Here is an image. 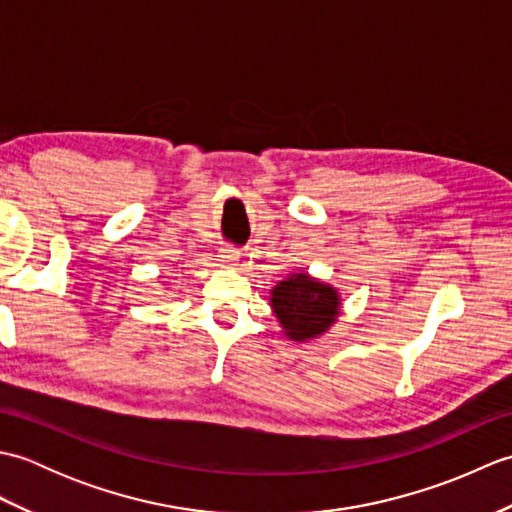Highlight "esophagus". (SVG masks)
<instances>
[{
    "mask_svg": "<svg viewBox=\"0 0 512 512\" xmlns=\"http://www.w3.org/2000/svg\"><path fill=\"white\" fill-rule=\"evenodd\" d=\"M220 262H222L224 266H235V264L239 262V250H235V248H231V246H224V248L220 250Z\"/></svg>",
    "mask_w": 512,
    "mask_h": 512,
    "instance_id": "esophagus-1",
    "label": "esophagus"
}]
</instances>
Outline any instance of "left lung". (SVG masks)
Returning a JSON list of instances; mask_svg holds the SVG:
<instances>
[{
  "instance_id": "8db88e82",
  "label": "left lung",
  "mask_w": 512,
  "mask_h": 512,
  "mask_svg": "<svg viewBox=\"0 0 512 512\" xmlns=\"http://www.w3.org/2000/svg\"><path fill=\"white\" fill-rule=\"evenodd\" d=\"M270 295V306L290 341L317 339L339 317V292L308 273L279 281Z\"/></svg>"
}]
</instances>
